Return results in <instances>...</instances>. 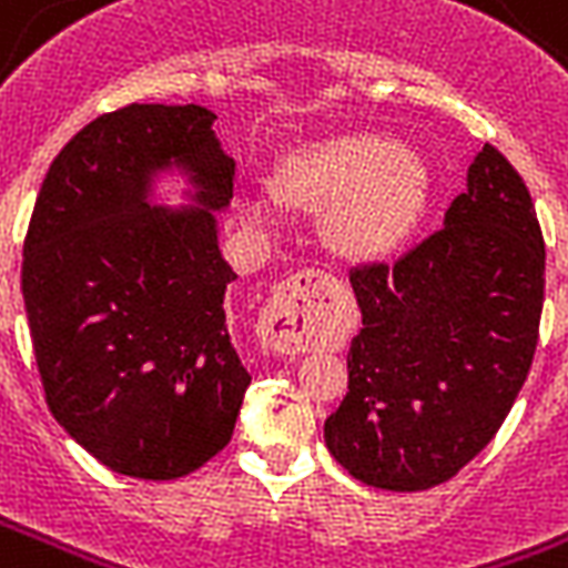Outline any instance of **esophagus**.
<instances>
[{"instance_id": "1", "label": "esophagus", "mask_w": 568, "mask_h": 568, "mask_svg": "<svg viewBox=\"0 0 568 568\" xmlns=\"http://www.w3.org/2000/svg\"><path fill=\"white\" fill-rule=\"evenodd\" d=\"M333 280L322 271H301L276 285L271 294L262 322H258V339L267 352L294 354L306 352L313 342V306L315 294H322Z\"/></svg>"}]
</instances>
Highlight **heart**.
<instances>
[{
    "instance_id": "heart-1",
    "label": "heart",
    "mask_w": 568,
    "mask_h": 568,
    "mask_svg": "<svg viewBox=\"0 0 568 568\" xmlns=\"http://www.w3.org/2000/svg\"><path fill=\"white\" fill-rule=\"evenodd\" d=\"M280 199L324 211V241L348 262H375L408 241L428 205L432 172L417 151L378 133H342L306 142L274 169ZM241 216L271 226L280 216L274 196H246Z\"/></svg>"
}]
</instances>
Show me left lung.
I'll return each mask as SVG.
<instances>
[{
    "instance_id": "1",
    "label": "left lung",
    "mask_w": 568,
    "mask_h": 568,
    "mask_svg": "<svg viewBox=\"0 0 568 568\" xmlns=\"http://www.w3.org/2000/svg\"><path fill=\"white\" fill-rule=\"evenodd\" d=\"M352 288L363 327L327 449L366 486H440L495 438L534 363L545 244L521 175L483 145L444 229L352 271Z\"/></svg>"
}]
</instances>
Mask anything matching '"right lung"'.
Masks as SVG:
<instances>
[{
	"mask_svg": "<svg viewBox=\"0 0 568 568\" xmlns=\"http://www.w3.org/2000/svg\"><path fill=\"white\" fill-rule=\"evenodd\" d=\"M187 103H130L73 136L41 184L23 301L47 405L101 465L179 479L226 447L250 387L229 336L216 214L235 160ZM181 178V206L162 181Z\"/></svg>",
	"mask_w": 568,
	"mask_h": 568,
	"instance_id": "add662e5",
	"label": "right lung"
}]
</instances>
